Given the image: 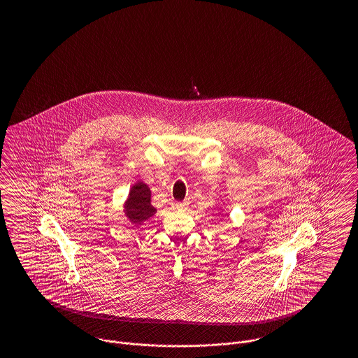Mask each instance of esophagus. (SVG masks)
<instances>
[{
  "label": "esophagus",
  "instance_id": "obj_1",
  "mask_svg": "<svg viewBox=\"0 0 358 358\" xmlns=\"http://www.w3.org/2000/svg\"><path fill=\"white\" fill-rule=\"evenodd\" d=\"M187 205H189L187 201H184V203H177V204H176V209L182 210V209H185V208H187Z\"/></svg>",
  "mask_w": 358,
  "mask_h": 358
}]
</instances>
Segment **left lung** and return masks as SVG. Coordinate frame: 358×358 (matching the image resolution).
<instances>
[{
	"label": "left lung",
	"mask_w": 358,
	"mask_h": 358,
	"mask_svg": "<svg viewBox=\"0 0 358 358\" xmlns=\"http://www.w3.org/2000/svg\"><path fill=\"white\" fill-rule=\"evenodd\" d=\"M222 216H224V215H222ZM220 220H222V219H220Z\"/></svg>",
	"instance_id": "1"
}]
</instances>
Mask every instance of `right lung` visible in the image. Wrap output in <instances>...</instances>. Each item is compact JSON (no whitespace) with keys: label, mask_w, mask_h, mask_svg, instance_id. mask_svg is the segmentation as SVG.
Returning a JSON list of instances; mask_svg holds the SVG:
<instances>
[{"label":"right lung","mask_w":358,"mask_h":358,"mask_svg":"<svg viewBox=\"0 0 358 358\" xmlns=\"http://www.w3.org/2000/svg\"><path fill=\"white\" fill-rule=\"evenodd\" d=\"M123 212L133 227H139L153 217L157 209L152 205V192L148 184L136 181L130 187L129 196L123 204Z\"/></svg>","instance_id":"add662e5"}]
</instances>
